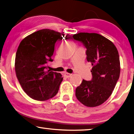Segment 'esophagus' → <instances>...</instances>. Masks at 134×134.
Masks as SVG:
<instances>
[{
    "mask_svg": "<svg viewBox=\"0 0 134 134\" xmlns=\"http://www.w3.org/2000/svg\"><path fill=\"white\" fill-rule=\"evenodd\" d=\"M72 75L71 74H69V73H65L64 74V76L66 77V78H69L71 77Z\"/></svg>",
    "mask_w": 134,
    "mask_h": 134,
    "instance_id": "34e87169",
    "label": "esophagus"
}]
</instances>
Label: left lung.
Instances as JSON below:
<instances>
[{
    "label": "left lung",
    "instance_id": "8db88e82",
    "mask_svg": "<svg viewBox=\"0 0 134 134\" xmlns=\"http://www.w3.org/2000/svg\"><path fill=\"white\" fill-rule=\"evenodd\" d=\"M72 37L86 48V59L92 66V80L83 79L76 89V97L85 106H99L111 96L119 78L118 50L111 41L95 33L81 32Z\"/></svg>",
    "mask_w": 134,
    "mask_h": 134
}]
</instances>
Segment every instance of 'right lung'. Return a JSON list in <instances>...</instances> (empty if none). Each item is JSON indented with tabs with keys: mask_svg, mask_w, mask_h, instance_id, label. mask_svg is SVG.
<instances>
[{
	"mask_svg": "<svg viewBox=\"0 0 134 134\" xmlns=\"http://www.w3.org/2000/svg\"><path fill=\"white\" fill-rule=\"evenodd\" d=\"M63 34L44 29L28 35L20 42L16 51L15 69L25 93L36 100L53 98L63 80L62 75L48 70L52 62L55 44Z\"/></svg>",
	"mask_w": 134,
	"mask_h": 134,
	"instance_id": "1",
	"label": "right lung"
}]
</instances>
